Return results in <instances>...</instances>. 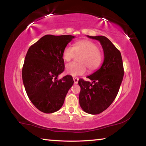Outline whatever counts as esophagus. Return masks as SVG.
Returning <instances> with one entry per match:
<instances>
[{
  "instance_id": "34e87169",
  "label": "esophagus",
  "mask_w": 146,
  "mask_h": 146,
  "mask_svg": "<svg viewBox=\"0 0 146 146\" xmlns=\"http://www.w3.org/2000/svg\"><path fill=\"white\" fill-rule=\"evenodd\" d=\"M73 80H74V83L76 84H78V78L77 77H73Z\"/></svg>"
}]
</instances>
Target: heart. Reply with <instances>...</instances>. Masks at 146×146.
<instances>
[{
  "label": "heart",
  "instance_id": "1",
  "mask_svg": "<svg viewBox=\"0 0 146 146\" xmlns=\"http://www.w3.org/2000/svg\"><path fill=\"white\" fill-rule=\"evenodd\" d=\"M76 53L82 54L79 57L80 62H71L66 65V71L70 75H83L87 71V66L90 70H94L102 62V53L97 44L92 41L83 40L76 42L74 47L67 46L64 49L63 58L67 62L70 61L75 57Z\"/></svg>",
  "mask_w": 146,
  "mask_h": 146
}]
</instances>
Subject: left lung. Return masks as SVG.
I'll use <instances>...</instances> for the list:
<instances>
[{"label":"left lung","mask_w":146,"mask_h":146,"mask_svg":"<svg viewBox=\"0 0 146 146\" xmlns=\"http://www.w3.org/2000/svg\"><path fill=\"white\" fill-rule=\"evenodd\" d=\"M87 36L100 42L104 60L100 69L87 76L92 82L79 79V104L84 111L97 115L106 110L115 99L124 72L121 53L111 42L104 36Z\"/></svg>","instance_id":"8db88e82"}]
</instances>
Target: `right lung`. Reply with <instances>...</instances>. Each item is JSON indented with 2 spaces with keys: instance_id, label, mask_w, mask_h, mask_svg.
I'll return each instance as SVG.
<instances>
[{
  "instance_id": "right-lung-1",
  "label": "right lung",
  "mask_w": 146,
  "mask_h": 146,
  "mask_svg": "<svg viewBox=\"0 0 146 146\" xmlns=\"http://www.w3.org/2000/svg\"><path fill=\"white\" fill-rule=\"evenodd\" d=\"M72 35H46L29 48L23 68V80L29 100L40 111L60 110L74 81L71 75L58 80L64 71V49Z\"/></svg>"
}]
</instances>
